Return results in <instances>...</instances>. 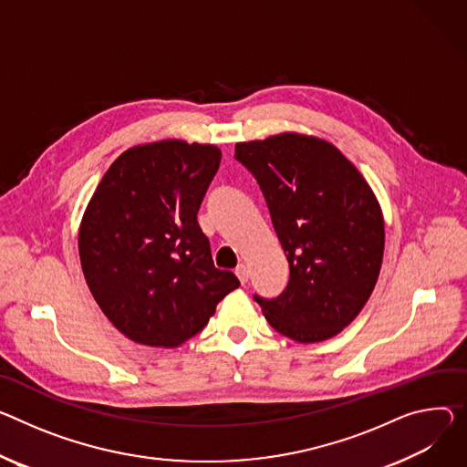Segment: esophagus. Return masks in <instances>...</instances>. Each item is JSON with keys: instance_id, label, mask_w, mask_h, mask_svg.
<instances>
[{"instance_id": "esophagus-1", "label": "esophagus", "mask_w": 467, "mask_h": 467, "mask_svg": "<svg viewBox=\"0 0 467 467\" xmlns=\"http://www.w3.org/2000/svg\"><path fill=\"white\" fill-rule=\"evenodd\" d=\"M234 274L238 275V279H240V283L244 285V283H247V279H249V268L245 266V265H238L236 266V270H234Z\"/></svg>"}]
</instances>
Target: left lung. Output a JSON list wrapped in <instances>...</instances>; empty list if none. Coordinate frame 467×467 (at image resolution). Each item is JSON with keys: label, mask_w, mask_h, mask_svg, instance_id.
<instances>
[{"label": "left lung", "mask_w": 467, "mask_h": 467, "mask_svg": "<svg viewBox=\"0 0 467 467\" xmlns=\"http://www.w3.org/2000/svg\"><path fill=\"white\" fill-rule=\"evenodd\" d=\"M234 158L257 179L290 268L275 300L255 296L266 320L296 343L341 333L384 259V214L368 182L335 145L298 132L236 143Z\"/></svg>", "instance_id": "obj_1"}]
</instances>
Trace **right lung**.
Segmentation results:
<instances>
[{"instance_id": "add662e5", "label": "right lung", "mask_w": 467, "mask_h": 467, "mask_svg": "<svg viewBox=\"0 0 467 467\" xmlns=\"http://www.w3.org/2000/svg\"><path fill=\"white\" fill-rule=\"evenodd\" d=\"M220 161L216 145H136L109 165L83 212V275L108 320L134 343H186L240 286L233 272L214 266L197 223Z\"/></svg>"}]
</instances>
